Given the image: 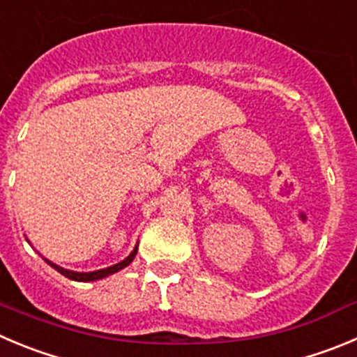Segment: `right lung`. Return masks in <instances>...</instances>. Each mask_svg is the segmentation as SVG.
Instances as JSON below:
<instances>
[{
  "mask_svg": "<svg viewBox=\"0 0 357 357\" xmlns=\"http://www.w3.org/2000/svg\"><path fill=\"white\" fill-rule=\"evenodd\" d=\"M135 254H137V248L133 250L132 254H130L128 257L125 259V261L118 262V264L111 266V268L98 269V271H91V273H77V271H70V269H63V268H59V266L52 264V262H51V261H47V259H45V262H47V264L51 266V268H54L56 271H59V273H61L63 276H66V278H70V280H75V282H93V280L105 278V276H109V275H112V273L119 271V269L126 268V266H128L130 262L133 261V257H135Z\"/></svg>",
  "mask_w": 357,
  "mask_h": 357,
  "instance_id": "obj_1",
  "label": "right lung"
}]
</instances>
